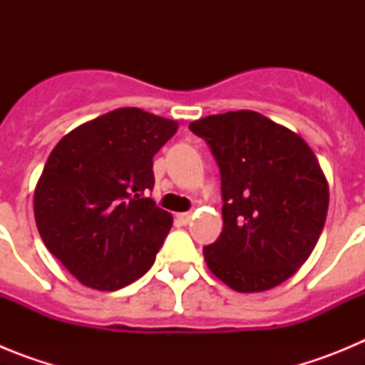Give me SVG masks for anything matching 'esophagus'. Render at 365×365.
Listing matches in <instances>:
<instances>
[{
	"label": "esophagus",
	"instance_id": "1",
	"mask_svg": "<svg viewBox=\"0 0 365 365\" xmlns=\"http://www.w3.org/2000/svg\"><path fill=\"white\" fill-rule=\"evenodd\" d=\"M177 219H179L182 225H188V222L192 221V214H190V212H185V214H177Z\"/></svg>",
	"mask_w": 365,
	"mask_h": 365
}]
</instances>
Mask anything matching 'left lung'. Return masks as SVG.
<instances>
[{"instance_id":"1","label":"left lung","mask_w":365,"mask_h":365,"mask_svg":"<svg viewBox=\"0 0 365 365\" xmlns=\"http://www.w3.org/2000/svg\"><path fill=\"white\" fill-rule=\"evenodd\" d=\"M221 170L222 232L202 248L210 272L237 292L269 291L309 259L324 230L329 185L298 133L241 109L190 124Z\"/></svg>"}]
</instances>
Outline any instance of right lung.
Returning a JSON list of instances; mask_svg holds the SVG:
<instances>
[{"label":"right lung","instance_id":"add662e5","mask_svg":"<svg viewBox=\"0 0 365 365\" xmlns=\"http://www.w3.org/2000/svg\"><path fill=\"white\" fill-rule=\"evenodd\" d=\"M179 122L120 108L80 124L51 151L34 188L45 247L82 285L118 291L153 265L172 214L143 197L153 155Z\"/></svg>","mask_w":365,"mask_h":365}]
</instances>
